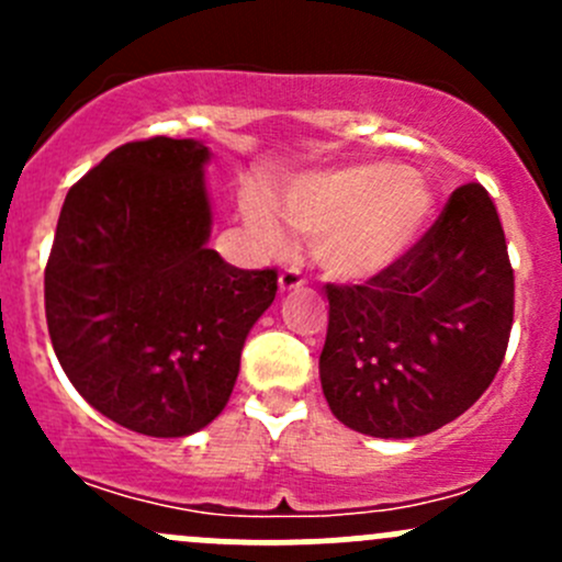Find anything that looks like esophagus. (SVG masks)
Listing matches in <instances>:
<instances>
[{"instance_id": "1", "label": "esophagus", "mask_w": 562, "mask_h": 562, "mask_svg": "<svg viewBox=\"0 0 562 562\" xmlns=\"http://www.w3.org/2000/svg\"><path fill=\"white\" fill-rule=\"evenodd\" d=\"M277 282H280V293H291V291H296V288L304 285V277L299 269H285Z\"/></svg>"}]
</instances>
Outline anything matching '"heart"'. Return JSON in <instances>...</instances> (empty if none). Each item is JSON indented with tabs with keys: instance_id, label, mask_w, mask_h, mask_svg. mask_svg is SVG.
Here are the masks:
<instances>
[{
	"instance_id": "obj_1",
	"label": "heart",
	"mask_w": 562,
	"mask_h": 562,
	"mask_svg": "<svg viewBox=\"0 0 562 562\" xmlns=\"http://www.w3.org/2000/svg\"><path fill=\"white\" fill-rule=\"evenodd\" d=\"M282 214L263 190H247L241 217L263 252H285L288 225L313 239V255L337 280H370L400 263L427 234L435 195L422 171L394 162H353L296 176Z\"/></svg>"
}]
</instances>
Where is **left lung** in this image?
Here are the masks:
<instances>
[{
	"mask_svg": "<svg viewBox=\"0 0 562 562\" xmlns=\"http://www.w3.org/2000/svg\"><path fill=\"white\" fill-rule=\"evenodd\" d=\"M321 386L345 427L405 440L462 416L495 378L514 271L490 192L454 190L438 223L364 285H326Z\"/></svg>",
	"mask_w": 562,
	"mask_h": 562,
	"instance_id": "1",
	"label": "left lung"
}]
</instances>
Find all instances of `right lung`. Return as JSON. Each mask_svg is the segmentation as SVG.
Instances as JSON below:
<instances>
[{
	"mask_svg": "<svg viewBox=\"0 0 562 562\" xmlns=\"http://www.w3.org/2000/svg\"><path fill=\"white\" fill-rule=\"evenodd\" d=\"M212 151L195 138L133 140L70 187L45 266L54 353L111 422L187 438L228 405L249 328L277 271L209 247Z\"/></svg>",
	"mask_w": 562,
	"mask_h": 562,
	"instance_id": "right-lung-1",
	"label": "right lung"
}]
</instances>
